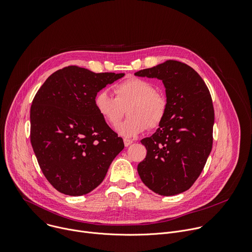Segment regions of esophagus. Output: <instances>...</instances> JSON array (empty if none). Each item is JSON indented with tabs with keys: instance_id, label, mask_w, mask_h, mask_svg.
<instances>
[{
	"instance_id": "34e87169",
	"label": "esophagus",
	"mask_w": 252,
	"mask_h": 252,
	"mask_svg": "<svg viewBox=\"0 0 252 252\" xmlns=\"http://www.w3.org/2000/svg\"><path fill=\"white\" fill-rule=\"evenodd\" d=\"M124 143H125V147H128V146H130L131 143H132V140H130V139H126V138H125L124 139Z\"/></svg>"
}]
</instances>
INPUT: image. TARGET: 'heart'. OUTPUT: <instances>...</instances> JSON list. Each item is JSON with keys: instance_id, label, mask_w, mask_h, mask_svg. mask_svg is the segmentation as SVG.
Masks as SVG:
<instances>
[{"instance_id": "1", "label": "heart", "mask_w": 252, "mask_h": 252, "mask_svg": "<svg viewBox=\"0 0 252 252\" xmlns=\"http://www.w3.org/2000/svg\"><path fill=\"white\" fill-rule=\"evenodd\" d=\"M116 97L106 91L96 93L94 106L98 116L110 126H116L126 107L127 119L117 126L118 133L125 138H133L148 126L156 128L163 122L167 101L163 94L155 92L149 81L130 78L114 88Z\"/></svg>"}]
</instances>
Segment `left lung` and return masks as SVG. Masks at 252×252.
Here are the masks:
<instances>
[{
	"mask_svg": "<svg viewBox=\"0 0 252 252\" xmlns=\"http://www.w3.org/2000/svg\"><path fill=\"white\" fill-rule=\"evenodd\" d=\"M134 75L162 81L167 101L163 122L152 136L140 140L148 152L137 172L156 193H182L194 184L212 149L214 111L209 91L192 67L177 61Z\"/></svg>",
	"mask_w": 252,
	"mask_h": 252,
	"instance_id": "8db88e82",
	"label": "left lung"
}]
</instances>
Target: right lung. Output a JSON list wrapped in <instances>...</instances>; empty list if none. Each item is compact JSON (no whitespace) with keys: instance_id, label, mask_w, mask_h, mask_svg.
<instances>
[{"instance_id":"1","label":"right lung","mask_w":252,"mask_h":252,"mask_svg":"<svg viewBox=\"0 0 252 252\" xmlns=\"http://www.w3.org/2000/svg\"><path fill=\"white\" fill-rule=\"evenodd\" d=\"M125 74L99 73L69 65L52 74L31 106V143L49 183L60 192L80 196L98 187L122 137L103 122L94 97Z\"/></svg>"}]
</instances>
